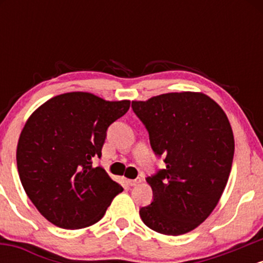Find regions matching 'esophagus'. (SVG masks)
<instances>
[{"mask_svg": "<svg viewBox=\"0 0 263 263\" xmlns=\"http://www.w3.org/2000/svg\"><path fill=\"white\" fill-rule=\"evenodd\" d=\"M140 183H141L140 179H127V184L129 186H135Z\"/></svg>", "mask_w": 263, "mask_h": 263, "instance_id": "obj_1", "label": "esophagus"}]
</instances>
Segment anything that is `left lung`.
<instances>
[{"label":"left lung","instance_id":"1","mask_svg":"<svg viewBox=\"0 0 263 263\" xmlns=\"http://www.w3.org/2000/svg\"><path fill=\"white\" fill-rule=\"evenodd\" d=\"M165 168L146 180L153 201L142 221L163 235L194 230L219 203L231 172L235 141L222 108L201 92H170L132 101Z\"/></svg>","mask_w":263,"mask_h":263}]
</instances>
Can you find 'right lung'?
Masks as SVG:
<instances>
[{
  "mask_svg": "<svg viewBox=\"0 0 263 263\" xmlns=\"http://www.w3.org/2000/svg\"><path fill=\"white\" fill-rule=\"evenodd\" d=\"M129 101H106L90 92L52 98L31 115L21 132L17 168L25 192L39 213L58 228L98 222L122 186L102 167H92L111 123Z\"/></svg>",
  "mask_w": 263,
  "mask_h": 263,
  "instance_id": "add662e5",
  "label": "right lung"
}]
</instances>
